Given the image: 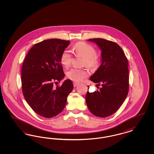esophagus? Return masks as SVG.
<instances>
[{
    "instance_id": "esophagus-1",
    "label": "esophagus",
    "mask_w": 154,
    "mask_h": 154,
    "mask_svg": "<svg viewBox=\"0 0 154 154\" xmlns=\"http://www.w3.org/2000/svg\"><path fill=\"white\" fill-rule=\"evenodd\" d=\"M79 82H73V85L74 87H77L78 85H79Z\"/></svg>"
}]
</instances>
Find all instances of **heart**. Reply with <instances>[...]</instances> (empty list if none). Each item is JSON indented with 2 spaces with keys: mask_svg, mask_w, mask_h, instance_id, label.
I'll return each mask as SVG.
<instances>
[{
  "mask_svg": "<svg viewBox=\"0 0 154 154\" xmlns=\"http://www.w3.org/2000/svg\"><path fill=\"white\" fill-rule=\"evenodd\" d=\"M74 54L76 56H80L84 58L83 66H87L90 69H96L99 65V59L96 55L95 49L91 45L84 42L76 43L74 47ZM73 59L72 52L65 50L60 55V62L65 67H69L71 65ZM68 79L71 80L79 82L89 75V72L85 69H79L73 68L66 73Z\"/></svg>",
  "mask_w": 154,
  "mask_h": 154,
  "instance_id": "obj_1",
  "label": "heart"
}]
</instances>
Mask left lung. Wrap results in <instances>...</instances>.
<instances>
[{"instance_id": "obj_1", "label": "left lung", "mask_w": 154, "mask_h": 154, "mask_svg": "<svg viewBox=\"0 0 154 154\" xmlns=\"http://www.w3.org/2000/svg\"><path fill=\"white\" fill-rule=\"evenodd\" d=\"M101 50V65L90 77V80L101 84L99 91L89 92L85 97L90 112L98 117L110 116L117 111L129 91L128 62L118 44L109 40L91 38ZM89 86H88V88Z\"/></svg>"}]
</instances>
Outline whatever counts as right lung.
Segmentation results:
<instances>
[{
	"label": "right lung",
	"instance_id": "1",
	"mask_svg": "<svg viewBox=\"0 0 154 154\" xmlns=\"http://www.w3.org/2000/svg\"><path fill=\"white\" fill-rule=\"evenodd\" d=\"M70 41L51 38L35 44L28 52L21 70L23 96L35 112L45 118L55 117L66 106L73 89L70 80L54 89V81L65 77L60 55Z\"/></svg>",
	"mask_w": 154,
	"mask_h": 154
}]
</instances>
